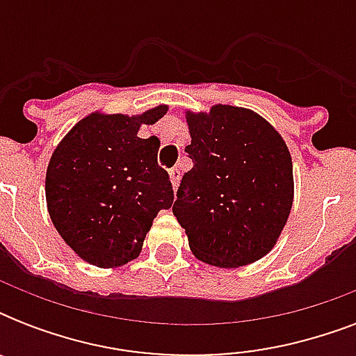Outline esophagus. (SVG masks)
<instances>
[{
	"instance_id": "1",
	"label": "esophagus",
	"mask_w": 356,
	"mask_h": 356,
	"mask_svg": "<svg viewBox=\"0 0 356 356\" xmlns=\"http://www.w3.org/2000/svg\"><path fill=\"white\" fill-rule=\"evenodd\" d=\"M179 179H181V170H179V168H172V170H170V181H172L173 188H177L179 186Z\"/></svg>"
}]
</instances>
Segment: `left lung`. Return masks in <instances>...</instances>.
<instances>
[{"label": "left lung", "mask_w": 356, "mask_h": 356, "mask_svg": "<svg viewBox=\"0 0 356 356\" xmlns=\"http://www.w3.org/2000/svg\"><path fill=\"white\" fill-rule=\"evenodd\" d=\"M194 168L184 173L173 214L192 253L207 264L238 268L275 245L293 200L292 156L259 114L216 105L186 114Z\"/></svg>", "instance_id": "8db88e82"}]
</instances>
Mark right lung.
I'll return each mask as SVG.
<instances>
[{
  "instance_id": "1",
  "label": "right lung",
  "mask_w": 356,
  "mask_h": 356,
  "mask_svg": "<svg viewBox=\"0 0 356 356\" xmlns=\"http://www.w3.org/2000/svg\"><path fill=\"white\" fill-rule=\"evenodd\" d=\"M164 105L140 116L90 114L53 151L46 173L51 222L81 259L116 268L136 259L173 188L159 166V138H140L142 123L166 114Z\"/></svg>"
}]
</instances>
